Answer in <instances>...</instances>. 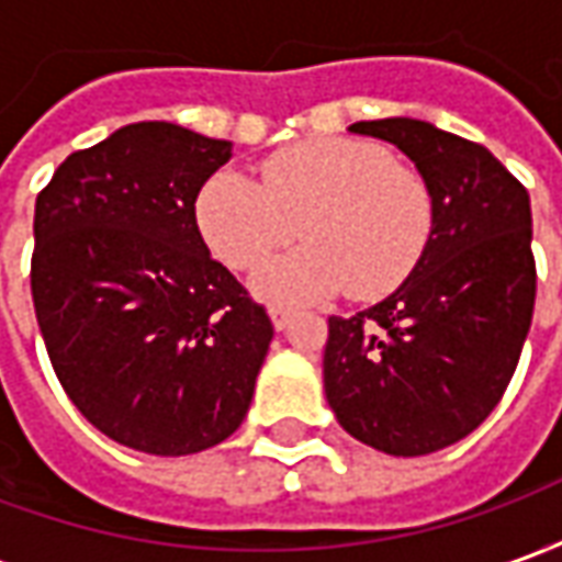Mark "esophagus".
<instances>
[{
	"mask_svg": "<svg viewBox=\"0 0 562 562\" xmlns=\"http://www.w3.org/2000/svg\"><path fill=\"white\" fill-rule=\"evenodd\" d=\"M289 318H292V310H289V306H282V304L270 306V322H273V328L277 330L285 328V325H289Z\"/></svg>",
	"mask_w": 562,
	"mask_h": 562,
	"instance_id": "1",
	"label": "esophagus"
}]
</instances>
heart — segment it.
<instances>
[{
  "label": "heart",
  "instance_id": "1",
  "mask_svg": "<svg viewBox=\"0 0 562 562\" xmlns=\"http://www.w3.org/2000/svg\"><path fill=\"white\" fill-rule=\"evenodd\" d=\"M198 232L234 270L258 268L304 232L310 244L258 270L268 301H318L349 289L376 301L409 280L430 246L434 189L382 144L310 138L270 153L261 183L216 171L195 198Z\"/></svg>",
  "mask_w": 562,
  "mask_h": 562
}]
</instances>
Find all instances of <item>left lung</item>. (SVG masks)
<instances>
[{
    "mask_svg": "<svg viewBox=\"0 0 562 562\" xmlns=\"http://www.w3.org/2000/svg\"><path fill=\"white\" fill-rule=\"evenodd\" d=\"M349 128L415 161L436 225L397 292L328 318L325 394L358 442L418 458L472 434L518 367L536 304L530 195L491 149L424 120Z\"/></svg>",
    "mask_w": 562,
    "mask_h": 562,
    "instance_id": "obj_1",
    "label": "left lung"
}]
</instances>
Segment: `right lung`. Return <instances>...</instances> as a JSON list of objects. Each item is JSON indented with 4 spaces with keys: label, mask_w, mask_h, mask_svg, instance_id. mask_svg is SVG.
<instances>
[{
    "label": "right lung",
    "mask_w": 562,
    "mask_h": 562,
    "mask_svg": "<svg viewBox=\"0 0 562 562\" xmlns=\"http://www.w3.org/2000/svg\"><path fill=\"white\" fill-rule=\"evenodd\" d=\"M232 140L132 123L71 153L35 198L32 304L59 385L114 442L159 458L240 427L268 310L210 258L195 198Z\"/></svg>",
    "instance_id": "right-lung-1"
}]
</instances>
